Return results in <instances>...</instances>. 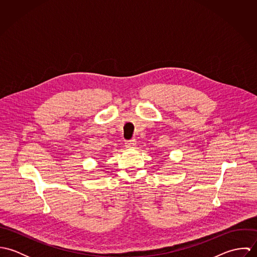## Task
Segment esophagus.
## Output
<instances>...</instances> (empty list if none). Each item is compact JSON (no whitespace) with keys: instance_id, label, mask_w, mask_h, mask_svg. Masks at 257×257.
I'll list each match as a JSON object with an SVG mask.
<instances>
[{"instance_id":"1","label":"esophagus","mask_w":257,"mask_h":257,"mask_svg":"<svg viewBox=\"0 0 257 257\" xmlns=\"http://www.w3.org/2000/svg\"><path fill=\"white\" fill-rule=\"evenodd\" d=\"M125 146H126V147H135L137 146V141H136V140L127 141V142L125 143Z\"/></svg>"}]
</instances>
